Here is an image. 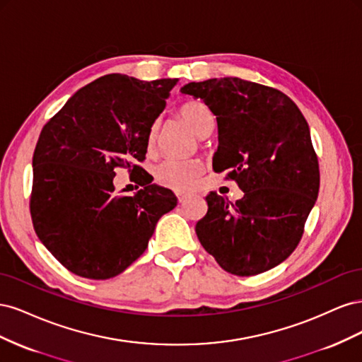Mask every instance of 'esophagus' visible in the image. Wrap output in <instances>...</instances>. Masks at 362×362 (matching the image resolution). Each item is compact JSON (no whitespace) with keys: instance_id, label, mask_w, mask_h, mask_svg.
Segmentation results:
<instances>
[{"instance_id":"1","label":"esophagus","mask_w":362,"mask_h":362,"mask_svg":"<svg viewBox=\"0 0 362 362\" xmlns=\"http://www.w3.org/2000/svg\"><path fill=\"white\" fill-rule=\"evenodd\" d=\"M175 194H177V198H178V201H180V202H182V199H184V196H187L189 193H187V192H181V190H177V192H175Z\"/></svg>"}]
</instances>
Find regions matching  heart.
I'll return each instance as SVG.
<instances>
[{"instance_id":"b5f03b06","label":"heart","mask_w":362,"mask_h":362,"mask_svg":"<svg viewBox=\"0 0 362 362\" xmlns=\"http://www.w3.org/2000/svg\"><path fill=\"white\" fill-rule=\"evenodd\" d=\"M180 116L193 129V133L202 137L208 129L214 127V115L205 103L190 100L180 107ZM158 136V125L152 124L146 136V148L151 151L156 146ZM204 172V163L198 158H168L156 168V181L169 189H189Z\"/></svg>"}]
</instances>
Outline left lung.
Here are the masks:
<instances>
[{
    "label": "left lung",
    "instance_id": "1",
    "mask_svg": "<svg viewBox=\"0 0 362 362\" xmlns=\"http://www.w3.org/2000/svg\"><path fill=\"white\" fill-rule=\"evenodd\" d=\"M181 92L210 107L217 120L214 172L228 170L243 198L206 194L196 235L228 273L254 276L276 267L299 245L320 187L310 128L290 98L237 76L189 83Z\"/></svg>",
    "mask_w": 362,
    "mask_h": 362
}]
</instances>
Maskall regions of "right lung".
Instances as JSON below:
<instances>
[{
	"label": "right lung",
	"instance_id": "right-lung-1",
	"mask_svg": "<svg viewBox=\"0 0 362 362\" xmlns=\"http://www.w3.org/2000/svg\"><path fill=\"white\" fill-rule=\"evenodd\" d=\"M177 83L104 75L42 128L33 154L31 221L43 246L75 275L122 273L148 247L158 218L177 206L173 192L152 184L136 164L145 160L148 131ZM116 167L135 175L141 189L134 197L115 192Z\"/></svg>",
	"mask_w": 362,
	"mask_h": 362
}]
</instances>
